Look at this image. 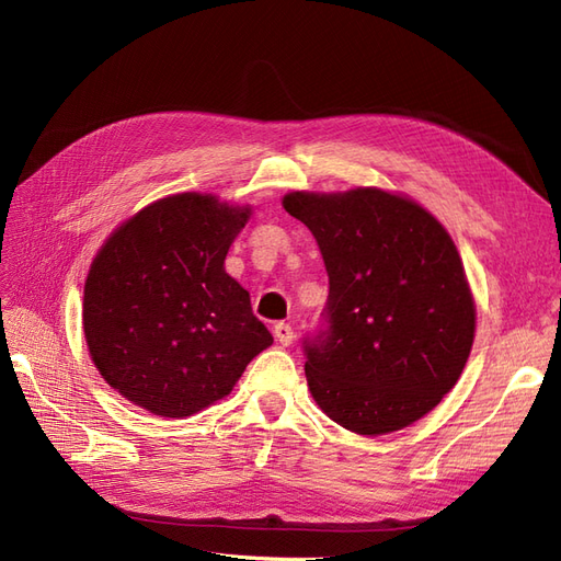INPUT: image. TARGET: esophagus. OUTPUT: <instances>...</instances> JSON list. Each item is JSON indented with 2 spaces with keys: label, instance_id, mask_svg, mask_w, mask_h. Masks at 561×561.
Segmentation results:
<instances>
[{
  "label": "esophagus",
  "instance_id": "34e87169",
  "mask_svg": "<svg viewBox=\"0 0 561 561\" xmlns=\"http://www.w3.org/2000/svg\"><path fill=\"white\" fill-rule=\"evenodd\" d=\"M275 339L282 343V345H291L294 343V329H291V324H284V322H279V324H275Z\"/></svg>",
  "mask_w": 561,
  "mask_h": 561
}]
</instances>
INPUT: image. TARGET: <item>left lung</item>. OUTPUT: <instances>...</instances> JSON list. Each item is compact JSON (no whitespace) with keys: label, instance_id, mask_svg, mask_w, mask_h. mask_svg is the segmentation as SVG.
<instances>
[{"label":"left lung","instance_id":"1","mask_svg":"<svg viewBox=\"0 0 561 561\" xmlns=\"http://www.w3.org/2000/svg\"><path fill=\"white\" fill-rule=\"evenodd\" d=\"M284 209L314 234L329 275L306 335L314 402L357 435L423 419L462 374L474 300L451 237L423 206L376 187L291 192Z\"/></svg>","mask_w":561,"mask_h":561}]
</instances>
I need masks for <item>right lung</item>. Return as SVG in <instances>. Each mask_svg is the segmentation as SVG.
<instances>
[{
  "label": "right lung",
  "mask_w": 561,
  "mask_h": 561,
  "mask_svg": "<svg viewBox=\"0 0 561 561\" xmlns=\"http://www.w3.org/2000/svg\"><path fill=\"white\" fill-rule=\"evenodd\" d=\"M249 209L211 195L146 206L95 255L84 335L95 369L129 402L185 419L230 394L272 333L222 267Z\"/></svg>",
  "instance_id": "right-lung-1"
}]
</instances>
